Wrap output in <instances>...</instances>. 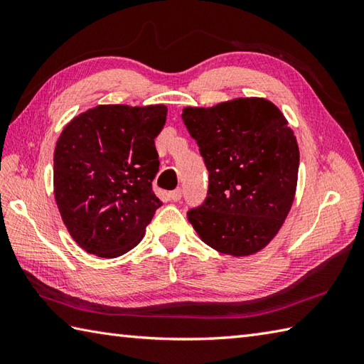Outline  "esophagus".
<instances>
[{
  "label": "esophagus",
  "instance_id": "1",
  "mask_svg": "<svg viewBox=\"0 0 364 364\" xmlns=\"http://www.w3.org/2000/svg\"><path fill=\"white\" fill-rule=\"evenodd\" d=\"M168 197L172 198L173 202H178V200L181 198V189H175V191H172V192H170V194H168Z\"/></svg>",
  "mask_w": 364,
  "mask_h": 364
}]
</instances>
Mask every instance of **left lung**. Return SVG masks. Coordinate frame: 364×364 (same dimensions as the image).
Listing matches in <instances>:
<instances>
[{
  "instance_id": "obj_1",
  "label": "left lung",
  "mask_w": 364,
  "mask_h": 364,
  "mask_svg": "<svg viewBox=\"0 0 364 364\" xmlns=\"http://www.w3.org/2000/svg\"><path fill=\"white\" fill-rule=\"evenodd\" d=\"M181 117L210 172L205 203L188 220L214 250L258 253L280 231L296 197L300 154L288 120L261 97L188 106Z\"/></svg>"
}]
</instances>
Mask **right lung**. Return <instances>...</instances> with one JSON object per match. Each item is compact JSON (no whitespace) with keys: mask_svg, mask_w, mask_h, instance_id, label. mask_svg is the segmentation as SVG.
Listing matches in <instances>:
<instances>
[{"mask_svg":"<svg viewBox=\"0 0 364 364\" xmlns=\"http://www.w3.org/2000/svg\"><path fill=\"white\" fill-rule=\"evenodd\" d=\"M167 106L98 105L60 133L53 162L54 198L73 241L100 258H117L142 241L161 206L151 181L156 137Z\"/></svg>","mask_w":364,"mask_h":364,"instance_id":"1","label":"right lung"}]
</instances>
